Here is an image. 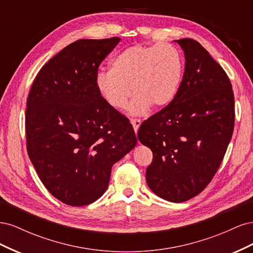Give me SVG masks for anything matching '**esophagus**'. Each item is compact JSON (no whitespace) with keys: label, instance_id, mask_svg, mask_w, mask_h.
Instances as JSON below:
<instances>
[{"label":"esophagus","instance_id":"1","mask_svg":"<svg viewBox=\"0 0 253 253\" xmlns=\"http://www.w3.org/2000/svg\"><path fill=\"white\" fill-rule=\"evenodd\" d=\"M131 124H132V126L134 127V131L136 133L137 131H138V128H139L140 125H141V121L139 119H131Z\"/></svg>","mask_w":253,"mask_h":253}]
</instances>
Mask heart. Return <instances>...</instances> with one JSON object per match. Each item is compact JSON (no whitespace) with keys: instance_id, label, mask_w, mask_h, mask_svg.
I'll list each match as a JSON object with an SVG mask.
<instances>
[{"instance_id":"heart-1","label":"heart","mask_w":253,"mask_h":253,"mask_svg":"<svg viewBox=\"0 0 253 253\" xmlns=\"http://www.w3.org/2000/svg\"><path fill=\"white\" fill-rule=\"evenodd\" d=\"M182 58L170 44L135 45L119 52L110 72H100L96 86L111 108H126L132 88L136 94L129 105L132 115L147 112L151 104L162 109L178 93L182 77Z\"/></svg>"}]
</instances>
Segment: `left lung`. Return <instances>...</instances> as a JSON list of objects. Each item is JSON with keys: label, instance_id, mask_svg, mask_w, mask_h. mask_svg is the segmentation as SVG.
<instances>
[{"label": "left lung", "instance_id": "8db88e82", "mask_svg": "<svg viewBox=\"0 0 253 253\" xmlns=\"http://www.w3.org/2000/svg\"><path fill=\"white\" fill-rule=\"evenodd\" d=\"M176 42L186 59L178 93L142 122L137 137L153 152L149 188L182 203L209 185L223 162L234 128V95L226 72L200 43Z\"/></svg>", "mask_w": 253, "mask_h": 253}]
</instances>
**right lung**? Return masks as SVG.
Returning a JSON list of instances; mask_svg holds the SVG:
<instances>
[{
    "instance_id": "obj_1",
    "label": "right lung",
    "mask_w": 253,
    "mask_h": 253,
    "mask_svg": "<svg viewBox=\"0 0 253 253\" xmlns=\"http://www.w3.org/2000/svg\"><path fill=\"white\" fill-rule=\"evenodd\" d=\"M120 38L67 45L38 73L27 97L26 148L49 193L81 207L108 189L112 167L137 143L129 120L96 86L98 67Z\"/></svg>"
}]
</instances>
